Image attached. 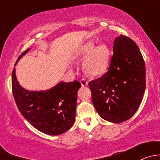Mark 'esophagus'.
Wrapping results in <instances>:
<instances>
[{
	"instance_id": "34e87169",
	"label": "esophagus",
	"mask_w": 160,
	"mask_h": 160,
	"mask_svg": "<svg viewBox=\"0 0 160 160\" xmlns=\"http://www.w3.org/2000/svg\"><path fill=\"white\" fill-rule=\"evenodd\" d=\"M80 83H81L82 87H86L88 85V81H87L85 79H82V80H80Z\"/></svg>"
}]
</instances>
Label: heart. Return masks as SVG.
Instances as JSON below:
<instances>
[{"label":"heart","instance_id":"heart-1","mask_svg":"<svg viewBox=\"0 0 160 160\" xmlns=\"http://www.w3.org/2000/svg\"><path fill=\"white\" fill-rule=\"evenodd\" d=\"M75 56L77 59L86 57L83 64L85 72L92 77H98L104 73L108 68L111 50L105 43L96 46L95 42L90 40L78 48Z\"/></svg>","mask_w":160,"mask_h":160}]
</instances>
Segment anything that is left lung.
I'll return each mask as SVG.
<instances>
[{
	"label": "left lung",
	"instance_id": "8db88e82",
	"mask_svg": "<svg viewBox=\"0 0 160 160\" xmlns=\"http://www.w3.org/2000/svg\"><path fill=\"white\" fill-rule=\"evenodd\" d=\"M108 71L89 83L92 102L104 120L121 123L138 110L146 89V66L139 48L128 37H116Z\"/></svg>",
	"mask_w": 160,
	"mask_h": 160
}]
</instances>
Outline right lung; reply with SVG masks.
Instances as JSON below:
<instances>
[{
	"mask_svg": "<svg viewBox=\"0 0 160 160\" xmlns=\"http://www.w3.org/2000/svg\"><path fill=\"white\" fill-rule=\"evenodd\" d=\"M30 49L22 53L18 58L15 66ZM11 83L18 108L22 116L37 130L46 135H59L73 125L77 92L81 87L80 82L60 81L49 90H28L19 84L14 68Z\"/></svg>",
	"mask_w": 160,
	"mask_h": 160,
	"instance_id": "1",
	"label": "right lung"
}]
</instances>
